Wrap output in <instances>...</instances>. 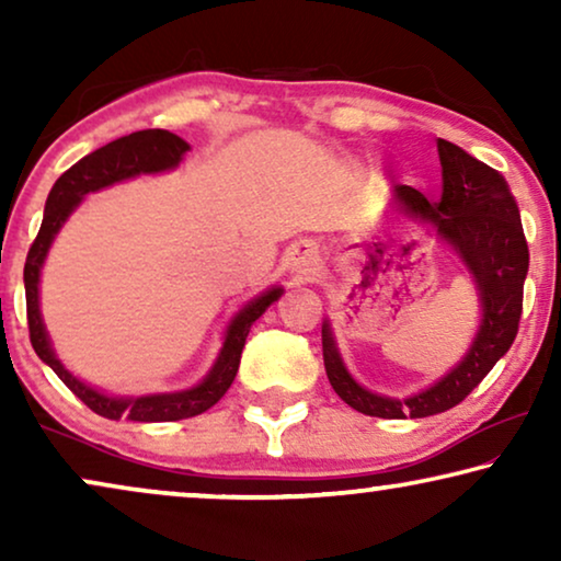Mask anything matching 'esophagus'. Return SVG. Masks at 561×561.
Instances as JSON below:
<instances>
[{
  "instance_id": "esophagus-1",
  "label": "esophagus",
  "mask_w": 561,
  "mask_h": 561,
  "mask_svg": "<svg viewBox=\"0 0 561 561\" xmlns=\"http://www.w3.org/2000/svg\"><path fill=\"white\" fill-rule=\"evenodd\" d=\"M288 271L296 280H313L321 271V252L313 242H304L288 255Z\"/></svg>"
}]
</instances>
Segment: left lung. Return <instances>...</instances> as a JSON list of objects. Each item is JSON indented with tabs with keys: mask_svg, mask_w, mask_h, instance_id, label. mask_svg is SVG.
<instances>
[{
	"mask_svg": "<svg viewBox=\"0 0 561 561\" xmlns=\"http://www.w3.org/2000/svg\"><path fill=\"white\" fill-rule=\"evenodd\" d=\"M436 150L442 163L439 202H428L411 186H396V211L413 221H424L457 252L478 288L480 329L465 357L434 386L409 398H388L373 393L352 378L327 319L321 324L327 378L334 393L365 416L424 419L455 409L493 370L518 334L528 244L516 198L495 168L472 158L455 142L436 140Z\"/></svg>",
	"mask_w": 561,
	"mask_h": 561,
	"instance_id": "1",
	"label": "left lung"
}]
</instances>
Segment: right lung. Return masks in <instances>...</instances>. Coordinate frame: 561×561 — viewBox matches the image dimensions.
Returning <instances> with one entry per match:
<instances>
[{
  "label": "right lung",
  "instance_id": "obj_1",
  "mask_svg": "<svg viewBox=\"0 0 561 561\" xmlns=\"http://www.w3.org/2000/svg\"><path fill=\"white\" fill-rule=\"evenodd\" d=\"M191 150L186 140L179 135L168 133V129H140V133L125 135L104 148L89 152L79 163L68 168L60 179L53 183L48 202H45V214L41 232H37L33 248L25 260V301H27V327L30 342L37 357L73 390L76 398H81L91 411L104 419H129L152 424V421H181L198 416V413L209 411L221 396L232 386L237 370H240V357L244 340H248L250 327L263 317L267 306L278 301L283 296L280 286H273L263 294L252 298L234 313L229 321L225 342L217 359H214L211 370L204 375L202 382L194 388L173 390V393H150V396H110L102 390L87 386V382L68 373L64 363L56 357L50 336L45 332L43 313H41V271L48 250L60 227L71 217L76 206L83 202V196L94 194L99 188L112 186V183L135 179V175L163 173L179 168L183 156Z\"/></svg>",
  "mask_w": 561,
  "mask_h": 561
}]
</instances>
